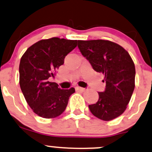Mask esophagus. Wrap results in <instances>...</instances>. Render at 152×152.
I'll return each instance as SVG.
<instances>
[{
	"mask_svg": "<svg viewBox=\"0 0 152 152\" xmlns=\"http://www.w3.org/2000/svg\"><path fill=\"white\" fill-rule=\"evenodd\" d=\"M75 88H76V91H84L86 90L84 88H82V87L80 86H76Z\"/></svg>",
	"mask_w": 152,
	"mask_h": 152,
	"instance_id": "1",
	"label": "esophagus"
}]
</instances>
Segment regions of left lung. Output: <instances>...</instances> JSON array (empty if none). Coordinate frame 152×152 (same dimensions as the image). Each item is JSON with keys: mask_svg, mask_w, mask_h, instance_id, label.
<instances>
[{"mask_svg": "<svg viewBox=\"0 0 152 152\" xmlns=\"http://www.w3.org/2000/svg\"><path fill=\"white\" fill-rule=\"evenodd\" d=\"M82 55L96 72L104 74L106 88L98 102L88 105L94 116L111 121L124 112L135 87V66L129 53L108 40L78 41Z\"/></svg>", "mask_w": 152, "mask_h": 152, "instance_id": "left-lung-1", "label": "left lung"}]
</instances>
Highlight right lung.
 Here are the masks:
<instances>
[{
	"label": "right lung",
	"instance_id": "obj_1",
	"mask_svg": "<svg viewBox=\"0 0 152 152\" xmlns=\"http://www.w3.org/2000/svg\"><path fill=\"white\" fill-rule=\"evenodd\" d=\"M77 40L53 37L43 39L29 47L20 58L19 83L26 102L42 118H53L65 111L74 88L61 89L55 82L56 71L68 53L77 46Z\"/></svg>",
	"mask_w": 152,
	"mask_h": 152
}]
</instances>
